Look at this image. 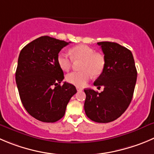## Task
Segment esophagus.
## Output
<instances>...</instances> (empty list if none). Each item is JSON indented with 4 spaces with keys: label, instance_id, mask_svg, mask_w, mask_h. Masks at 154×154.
<instances>
[{
    "label": "esophagus",
    "instance_id": "34e87169",
    "mask_svg": "<svg viewBox=\"0 0 154 154\" xmlns=\"http://www.w3.org/2000/svg\"><path fill=\"white\" fill-rule=\"evenodd\" d=\"M76 89H77V91H82L83 90L82 88H79V87H77L76 88Z\"/></svg>",
    "mask_w": 154,
    "mask_h": 154
}]
</instances>
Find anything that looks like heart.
<instances>
[{"label": "heart", "mask_w": 154, "mask_h": 154, "mask_svg": "<svg viewBox=\"0 0 154 154\" xmlns=\"http://www.w3.org/2000/svg\"><path fill=\"white\" fill-rule=\"evenodd\" d=\"M71 57L65 52H60L57 62L60 68L63 71H69L73 60H82L79 72H72L66 75V81L77 87H84L88 82L94 77H97L103 72L105 67V58L100 53H95L94 50L85 45H77L69 51Z\"/></svg>", "instance_id": "b5f03b06"}]
</instances>
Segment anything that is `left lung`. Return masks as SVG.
<instances>
[{
	"label": "left lung",
	"instance_id": "left-lung-1",
	"mask_svg": "<svg viewBox=\"0 0 154 154\" xmlns=\"http://www.w3.org/2000/svg\"><path fill=\"white\" fill-rule=\"evenodd\" d=\"M105 67L95 80L93 89H85L86 94L84 108L91 120L100 123L110 122L121 116L129 106L137 80V69L131 51L115 42H102Z\"/></svg>",
	"mask_w": 154,
	"mask_h": 154
}]
</instances>
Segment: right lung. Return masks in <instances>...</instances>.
<instances>
[{"label":"right lung","instance_id":"1","mask_svg":"<svg viewBox=\"0 0 154 154\" xmlns=\"http://www.w3.org/2000/svg\"><path fill=\"white\" fill-rule=\"evenodd\" d=\"M69 43L42 36L20 51L16 71L20 99L26 111L41 122L60 119L70 98L77 92L69 83L65 82L60 85L64 75L57 57Z\"/></svg>","mask_w":154,"mask_h":154}]
</instances>
